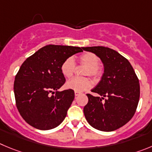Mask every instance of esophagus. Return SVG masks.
<instances>
[{"label":"esophagus","mask_w":152,"mask_h":152,"mask_svg":"<svg viewBox=\"0 0 152 152\" xmlns=\"http://www.w3.org/2000/svg\"><path fill=\"white\" fill-rule=\"evenodd\" d=\"M79 94H80V92L75 91V96H76V97H77V96L79 95Z\"/></svg>","instance_id":"esophagus-1"}]
</instances>
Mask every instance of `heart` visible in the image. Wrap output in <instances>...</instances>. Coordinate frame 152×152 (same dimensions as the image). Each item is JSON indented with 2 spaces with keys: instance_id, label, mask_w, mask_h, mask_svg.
Wrapping results in <instances>:
<instances>
[{
  "instance_id": "b5f03b06",
  "label": "heart",
  "mask_w": 152,
  "mask_h": 152,
  "mask_svg": "<svg viewBox=\"0 0 152 152\" xmlns=\"http://www.w3.org/2000/svg\"><path fill=\"white\" fill-rule=\"evenodd\" d=\"M81 64L86 66L85 69V76H90L94 79H98L102 75V68L99 65L100 58L92 52H86L79 58ZM76 67V63L73 58L69 57L65 59L61 65V71L62 75L66 78H70L73 75ZM91 81L88 78H73L67 81L65 84L66 89L75 91L82 92L88 90L91 87Z\"/></svg>"
}]
</instances>
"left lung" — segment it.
I'll return each instance as SVG.
<instances>
[{
  "label": "left lung",
  "mask_w": 152,
  "mask_h": 152,
  "mask_svg": "<svg viewBox=\"0 0 152 152\" xmlns=\"http://www.w3.org/2000/svg\"><path fill=\"white\" fill-rule=\"evenodd\" d=\"M83 49L97 55L104 66L101 80L91 90L100 97L88 94V102L83 110L85 117L97 130H117L135 114L140 94L138 78L128 60L116 51L104 46Z\"/></svg>",
  "instance_id": "1"
}]
</instances>
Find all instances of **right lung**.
I'll use <instances>...</instances> for the list:
<instances>
[{
	"mask_svg": "<svg viewBox=\"0 0 152 152\" xmlns=\"http://www.w3.org/2000/svg\"><path fill=\"white\" fill-rule=\"evenodd\" d=\"M81 52L83 48L47 45L23 62L15 77L13 89L17 109L28 124L46 130L64 121L75 94L69 89L58 91L66 81L61 65Z\"/></svg>",
	"mask_w": 152,
	"mask_h": 152,
	"instance_id": "1",
	"label": "right lung"
}]
</instances>
